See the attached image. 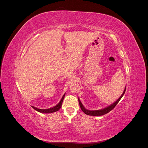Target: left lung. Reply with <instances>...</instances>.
Masks as SVG:
<instances>
[{"label":"left lung","mask_w":148,"mask_h":148,"mask_svg":"<svg viewBox=\"0 0 148 148\" xmlns=\"http://www.w3.org/2000/svg\"><path fill=\"white\" fill-rule=\"evenodd\" d=\"M125 90H126V88H125L124 89V91L123 92V94L122 95H121V96L119 97V99H117V101H116L114 103H113L112 104H111L110 106H108L106 107V108H104L102 109H101V110H87L84 108V107L83 106L82 103L81 102V101H80V100L78 98V102H79V106H80V108H81L84 114H86V115H91V116H101V115H103L104 114H106L108 112H109L110 111H111L112 110L114 107L116 106V105H117L118 104V102L120 101V100L121 99V98H122L123 96V95L125 92Z\"/></svg>","instance_id":"left-lung-1"}]
</instances>
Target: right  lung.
<instances>
[{
	"label": "right lung",
	"instance_id": "add662e5",
	"mask_svg": "<svg viewBox=\"0 0 148 148\" xmlns=\"http://www.w3.org/2000/svg\"><path fill=\"white\" fill-rule=\"evenodd\" d=\"M64 97H65V95H64L63 97H62V99L60 100V101L59 102V104L57 105H56L54 107H52L51 108H49V109H38L36 107H34V106H31L33 107L34 109H35L36 110H37L38 112H39L41 113H44V114H49V113H53V112H57L62 107V102L64 101Z\"/></svg>",
	"mask_w": 148,
	"mask_h": 148
}]
</instances>
